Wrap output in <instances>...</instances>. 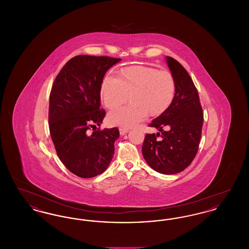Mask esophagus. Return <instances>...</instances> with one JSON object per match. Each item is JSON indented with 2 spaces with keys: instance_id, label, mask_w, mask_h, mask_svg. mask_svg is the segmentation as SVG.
<instances>
[{
  "instance_id": "esophagus-1",
  "label": "esophagus",
  "mask_w": 249,
  "mask_h": 249,
  "mask_svg": "<svg viewBox=\"0 0 249 249\" xmlns=\"http://www.w3.org/2000/svg\"><path fill=\"white\" fill-rule=\"evenodd\" d=\"M129 130H129V129H127V128H119V133H120L121 135H123V134L127 133Z\"/></svg>"
}]
</instances>
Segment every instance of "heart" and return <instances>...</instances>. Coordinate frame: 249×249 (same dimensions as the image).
Instances as JSON below:
<instances>
[{"label": "heart", "mask_w": 249, "mask_h": 249, "mask_svg": "<svg viewBox=\"0 0 249 249\" xmlns=\"http://www.w3.org/2000/svg\"><path fill=\"white\" fill-rule=\"evenodd\" d=\"M101 99L106 107L114 109L123 105L129 95L131 102L109 113L111 124L133 127L145 119L149 112L158 116L174 101L176 82L172 73L148 66H132L120 71V77L108 72L101 85Z\"/></svg>", "instance_id": "b5f03b06"}]
</instances>
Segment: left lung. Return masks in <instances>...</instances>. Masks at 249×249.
<instances>
[{"label": "left lung", "mask_w": 249, "mask_h": 249, "mask_svg": "<svg viewBox=\"0 0 249 249\" xmlns=\"http://www.w3.org/2000/svg\"><path fill=\"white\" fill-rule=\"evenodd\" d=\"M166 62L176 82V95L169 108L148 125L160 133L145 134L142 153L156 172L176 175L190 165L198 152L203 112L188 71L172 57H166Z\"/></svg>", "instance_id": "1"}]
</instances>
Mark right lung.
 Returning a JSON list of instances; mask_svg holds the SVG:
<instances>
[{"mask_svg": "<svg viewBox=\"0 0 249 249\" xmlns=\"http://www.w3.org/2000/svg\"><path fill=\"white\" fill-rule=\"evenodd\" d=\"M120 60L107 56H75L62 67L52 86L50 136L61 162L79 178L103 174L115 153L119 129L96 130V125L101 126L106 117L100 94L104 76Z\"/></svg>", "mask_w": 249, "mask_h": 249, "instance_id": "1", "label": "right lung"}]
</instances>
